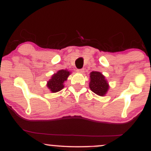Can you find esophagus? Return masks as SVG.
I'll return each mask as SVG.
<instances>
[{"instance_id": "obj_1", "label": "esophagus", "mask_w": 151, "mask_h": 151, "mask_svg": "<svg viewBox=\"0 0 151 151\" xmlns=\"http://www.w3.org/2000/svg\"><path fill=\"white\" fill-rule=\"evenodd\" d=\"M77 72H79V73H84V69H79V70H77Z\"/></svg>"}]
</instances>
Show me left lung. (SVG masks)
<instances>
[{
  "instance_id": "8db88e82",
  "label": "left lung",
  "mask_w": 151,
  "mask_h": 151,
  "mask_svg": "<svg viewBox=\"0 0 151 151\" xmlns=\"http://www.w3.org/2000/svg\"><path fill=\"white\" fill-rule=\"evenodd\" d=\"M89 88L93 93L103 96L108 91L109 86L105 77L99 72H91L90 73Z\"/></svg>"
}]
</instances>
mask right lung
Returning a JSON list of instances; mask_svg holds the SVG:
<instances>
[{
	"instance_id": "right-lung-1",
	"label": "right lung",
	"mask_w": 151,
	"mask_h": 151,
	"mask_svg": "<svg viewBox=\"0 0 151 151\" xmlns=\"http://www.w3.org/2000/svg\"><path fill=\"white\" fill-rule=\"evenodd\" d=\"M71 72L67 70H61L56 74H54L52 78L47 81V86L51 92L55 93L60 91L64 88V82L67 80Z\"/></svg>"
}]
</instances>
